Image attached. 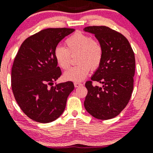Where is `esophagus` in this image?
Masks as SVG:
<instances>
[{
	"instance_id": "1",
	"label": "esophagus",
	"mask_w": 153,
	"mask_h": 153,
	"mask_svg": "<svg viewBox=\"0 0 153 153\" xmlns=\"http://www.w3.org/2000/svg\"><path fill=\"white\" fill-rule=\"evenodd\" d=\"M82 84L79 82H74V86L76 87V88H79V87L82 86Z\"/></svg>"
}]
</instances>
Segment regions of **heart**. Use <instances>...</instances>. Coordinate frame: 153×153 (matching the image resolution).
I'll use <instances>...</instances> for the list:
<instances>
[{
  "mask_svg": "<svg viewBox=\"0 0 153 153\" xmlns=\"http://www.w3.org/2000/svg\"><path fill=\"white\" fill-rule=\"evenodd\" d=\"M65 47L57 46L54 50V57L57 65L67 70L71 65V55H76L77 65L64 74V78L74 82H80L86 78L91 70L96 69L102 61L103 50L99 41L82 33H76L65 42Z\"/></svg>",
  "mask_w": 153,
  "mask_h": 153,
  "instance_id": "obj_1",
  "label": "heart"
}]
</instances>
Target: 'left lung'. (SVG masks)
<instances>
[{"mask_svg": "<svg viewBox=\"0 0 153 153\" xmlns=\"http://www.w3.org/2000/svg\"><path fill=\"white\" fill-rule=\"evenodd\" d=\"M95 35L103 50L102 61L91 80L85 83L88 94L85 109L99 120L117 116L128 103L134 89L135 56L128 39L120 33L106 26L84 28ZM94 81L102 84L94 86Z\"/></svg>", "mask_w": 153, "mask_h": 153, "instance_id": "1", "label": "left lung"}]
</instances>
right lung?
<instances>
[{"instance_id": "1", "label": "right lung", "mask_w": 153, "mask_h": 153, "mask_svg": "<svg viewBox=\"0 0 153 153\" xmlns=\"http://www.w3.org/2000/svg\"><path fill=\"white\" fill-rule=\"evenodd\" d=\"M73 28H47L24 41L11 68V88L16 101L29 118L51 123L62 114L68 96L74 89L72 82L53 85L62 74L54 57L59 42Z\"/></svg>"}]
</instances>
